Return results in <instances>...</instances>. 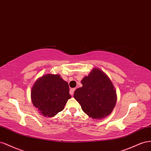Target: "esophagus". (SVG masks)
Listing matches in <instances>:
<instances>
[{
	"mask_svg": "<svg viewBox=\"0 0 151 151\" xmlns=\"http://www.w3.org/2000/svg\"><path fill=\"white\" fill-rule=\"evenodd\" d=\"M75 90V88H71V89L70 90V95H71V96H73V93H74Z\"/></svg>",
	"mask_w": 151,
	"mask_h": 151,
	"instance_id": "obj_1",
	"label": "esophagus"
}]
</instances>
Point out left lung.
I'll use <instances>...</instances> for the list:
<instances>
[{
	"label": "left lung",
	"mask_w": 151,
	"mask_h": 151,
	"mask_svg": "<svg viewBox=\"0 0 151 151\" xmlns=\"http://www.w3.org/2000/svg\"><path fill=\"white\" fill-rule=\"evenodd\" d=\"M81 84L82 87L75 90L73 96L85 113L96 119L110 114L116 105V93L108 77L94 68L81 80Z\"/></svg>",
	"instance_id": "8db88e82"
}]
</instances>
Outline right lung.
<instances>
[{
    "label": "right lung",
    "instance_id": "add662e5",
    "mask_svg": "<svg viewBox=\"0 0 151 151\" xmlns=\"http://www.w3.org/2000/svg\"><path fill=\"white\" fill-rule=\"evenodd\" d=\"M32 101L40 113L46 117H53L63 111L71 98L68 83L59 75L43 76L32 89Z\"/></svg>",
    "mask_w": 151,
    "mask_h": 151
}]
</instances>
